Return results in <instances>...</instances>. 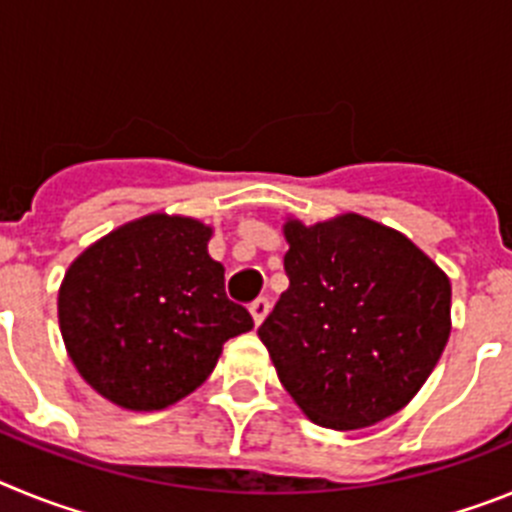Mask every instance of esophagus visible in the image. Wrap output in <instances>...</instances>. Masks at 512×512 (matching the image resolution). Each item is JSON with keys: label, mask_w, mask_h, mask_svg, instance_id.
<instances>
[{"label": "esophagus", "mask_w": 512, "mask_h": 512, "mask_svg": "<svg viewBox=\"0 0 512 512\" xmlns=\"http://www.w3.org/2000/svg\"><path fill=\"white\" fill-rule=\"evenodd\" d=\"M248 310H251V315H253V323L261 325L264 323L266 315H269V300H266V297H259V300L251 302V307H248Z\"/></svg>", "instance_id": "esophagus-1"}]
</instances>
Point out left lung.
<instances>
[{
    "label": "left lung",
    "mask_w": 512,
    "mask_h": 512,
    "mask_svg": "<svg viewBox=\"0 0 512 512\" xmlns=\"http://www.w3.org/2000/svg\"><path fill=\"white\" fill-rule=\"evenodd\" d=\"M282 292L259 338L312 423L354 431L418 395L451 333V282L400 230L356 212L287 217Z\"/></svg>",
    "instance_id": "1"
}]
</instances>
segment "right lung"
Masks as SVG:
<instances>
[{
	"mask_svg": "<svg viewBox=\"0 0 512 512\" xmlns=\"http://www.w3.org/2000/svg\"><path fill=\"white\" fill-rule=\"evenodd\" d=\"M210 225L151 212L71 261L58 325L76 372L104 400L151 413L192 395L228 338L253 328L225 297V269L207 253Z\"/></svg>",
	"mask_w": 512,
	"mask_h": 512,
	"instance_id": "obj_1",
	"label": "right lung"
}]
</instances>
